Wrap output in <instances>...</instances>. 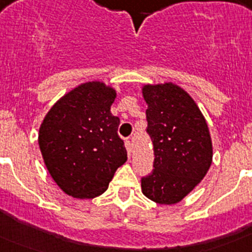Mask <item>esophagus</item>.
Returning a JSON list of instances; mask_svg holds the SVG:
<instances>
[{
    "label": "esophagus",
    "mask_w": 252,
    "mask_h": 252,
    "mask_svg": "<svg viewBox=\"0 0 252 252\" xmlns=\"http://www.w3.org/2000/svg\"><path fill=\"white\" fill-rule=\"evenodd\" d=\"M125 146H126V150H127V155H128V158H130L131 157V151H132V145H131L130 140H126V141H125Z\"/></svg>",
    "instance_id": "34e87169"
}]
</instances>
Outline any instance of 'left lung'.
<instances>
[{
  "label": "left lung",
  "mask_w": 252,
  "mask_h": 252,
  "mask_svg": "<svg viewBox=\"0 0 252 252\" xmlns=\"http://www.w3.org/2000/svg\"><path fill=\"white\" fill-rule=\"evenodd\" d=\"M154 171L141 179L145 197L158 204L179 203L201 183L213 159L203 113L188 92L171 82L144 84Z\"/></svg>",
  "instance_id": "8db88e82"
}]
</instances>
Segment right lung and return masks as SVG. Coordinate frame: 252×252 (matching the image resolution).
<instances>
[{
  "instance_id": "1",
  "label": "right lung",
  "mask_w": 252,
  "mask_h": 252,
  "mask_svg": "<svg viewBox=\"0 0 252 252\" xmlns=\"http://www.w3.org/2000/svg\"><path fill=\"white\" fill-rule=\"evenodd\" d=\"M116 90L104 82L79 84L58 99L39 128V148L57 186L78 199L103 194L127 160L111 113Z\"/></svg>"
}]
</instances>
